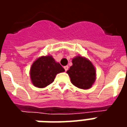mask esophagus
I'll return each mask as SVG.
<instances>
[{
  "label": "esophagus",
  "mask_w": 127,
  "mask_h": 127,
  "mask_svg": "<svg viewBox=\"0 0 127 127\" xmlns=\"http://www.w3.org/2000/svg\"><path fill=\"white\" fill-rule=\"evenodd\" d=\"M64 70H65V71H66L68 69H69V66H64Z\"/></svg>",
  "instance_id": "1"
}]
</instances>
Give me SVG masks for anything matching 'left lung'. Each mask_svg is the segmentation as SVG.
Wrapping results in <instances>:
<instances>
[{
	"label": "left lung",
	"mask_w": 127,
	"mask_h": 127,
	"mask_svg": "<svg viewBox=\"0 0 127 127\" xmlns=\"http://www.w3.org/2000/svg\"><path fill=\"white\" fill-rule=\"evenodd\" d=\"M72 65L66 71L72 84L82 89L91 88L95 81V66L88 59L78 56L72 60Z\"/></svg>",
	"instance_id": "1"
}]
</instances>
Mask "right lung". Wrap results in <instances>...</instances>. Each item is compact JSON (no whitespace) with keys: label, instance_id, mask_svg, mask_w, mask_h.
<instances>
[{"label":"right lung","instance_id":"right-lung-1","mask_svg":"<svg viewBox=\"0 0 127 127\" xmlns=\"http://www.w3.org/2000/svg\"><path fill=\"white\" fill-rule=\"evenodd\" d=\"M64 71L51 56H41L34 61L31 68V78L34 86L44 88L54 82L56 75Z\"/></svg>","mask_w":127,"mask_h":127}]
</instances>
